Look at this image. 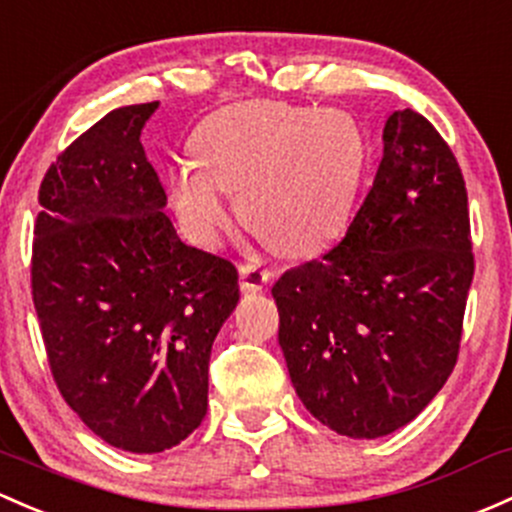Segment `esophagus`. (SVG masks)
<instances>
[{
    "label": "esophagus",
    "mask_w": 512,
    "mask_h": 512,
    "mask_svg": "<svg viewBox=\"0 0 512 512\" xmlns=\"http://www.w3.org/2000/svg\"><path fill=\"white\" fill-rule=\"evenodd\" d=\"M270 277H272L270 270H265L260 262H245V265H240V289L242 292H247V294L262 292V287L270 282Z\"/></svg>",
    "instance_id": "34e87169"
}]
</instances>
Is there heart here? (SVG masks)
<instances>
[{
  "label": "heart",
  "mask_w": 512,
  "mask_h": 512,
  "mask_svg": "<svg viewBox=\"0 0 512 512\" xmlns=\"http://www.w3.org/2000/svg\"><path fill=\"white\" fill-rule=\"evenodd\" d=\"M196 164L171 171L181 223L201 245L233 225L223 191H240L245 223L287 255H309L341 235L365 164L351 115L287 102H240L213 112L193 137Z\"/></svg>",
  "instance_id": "b5f03b06"
}]
</instances>
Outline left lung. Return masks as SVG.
Returning <instances> with one entry per match:
<instances>
[{"instance_id":"obj_1","label":"left lung","mask_w":512,"mask_h":512,"mask_svg":"<svg viewBox=\"0 0 512 512\" xmlns=\"http://www.w3.org/2000/svg\"><path fill=\"white\" fill-rule=\"evenodd\" d=\"M343 240L272 287L294 390L321 424L378 439L412 422L459 358L473 279L469 196L427 117L392 112Z\"/></svg>"}]
</instances>
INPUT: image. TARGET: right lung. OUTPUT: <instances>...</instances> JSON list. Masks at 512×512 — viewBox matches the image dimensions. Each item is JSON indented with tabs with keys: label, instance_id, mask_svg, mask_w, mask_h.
I'll list each match as a JSON object with an SVG mask.
<instances>
[{
	"label": "right lung",
	"instance_id": "add662e5",
	"mask_svg": "<svg viewBox=\"0 0 512 512\" xmlns=\"http://www.w3.org/2000/svg\"><path fill=\"white\" fill-rule=\"evenodd\" d=\"M159 102L107 112L48 166L31 297L51 375L100 439L132 454L206 417L208 363L240 299L225 257L186 245L139 134Z\"/></svg>",
	"mask_w": 512,
	"mask_h": 512
}]
</instances>
